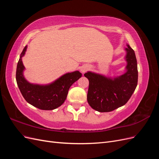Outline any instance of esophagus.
Segmentation results:
<instances>
[{
    "instance_id": "1",
    "label": "esophagus",
    "mask_w": 159,
    "mask_h": 159,
    "mask_svg": "<svg viewBox=\"0 0 159 159\" xmlns=\"http://www.w3.org/2000/svg\"><path fill=\"white\" fill-rule=\"evenodd\" d=\"M89 69V66H84L82 67V68L81 70V71L82 72V73H85V72L87 71Z\"/></svg>"
}]
</instances>
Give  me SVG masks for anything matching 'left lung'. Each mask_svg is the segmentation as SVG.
Here are the masks:
<instances>
[{
    "instance_id": "obj_1",
    "label": "left lung",
    "mask_w": 159,
    "mask_h": 159,
    "mask_svg": "<svg viewBox=\"0 0 159 159\" xmlns=\"http://www.w3.org/2000/svg\"><path fill=\"white\" fill-rule=\"evenodd\" d=\"M127 52V71L117 78L88 71L84 74L89 80L88 102L99 112H109L125 104L136 89L138 70L135 54L128 44Z\"/></svg>"
}]
</instances>
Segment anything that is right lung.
<instances>
[{"mask_svg":"<svg viewBox=\"0 0 159 159\" xmlns=\"http://www.w3.org/2000/svg\"><path fill=\"white\" fill-rule=\"evenodd\" d=\"M27 46L23 49L19 58L16 73V80L20 92L26 102L42 110H52L64 103L71 85L78 80L82 74L79 71L67 73L54 82L45 85L32 84L23 75L25 70L22 61Z\"/></svg>","mask_w":159,"mask_h":159,"instance_id":"add662e5","label":"right lung"}]
</instances>
